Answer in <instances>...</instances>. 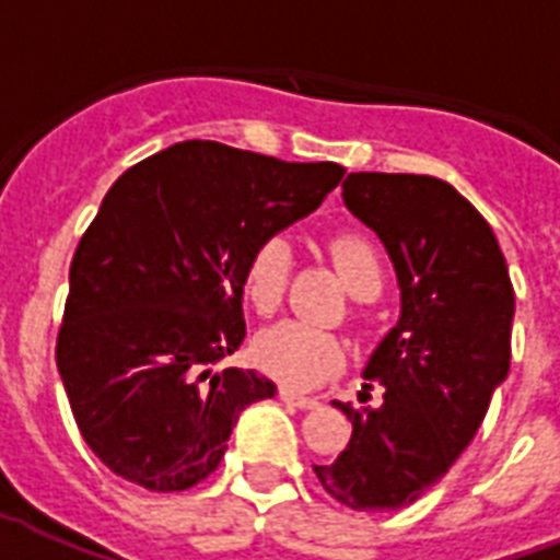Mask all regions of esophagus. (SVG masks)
<instances>
[{
    "label": "esophagus",
    "instance_id": "obj_1",
    "mask_svg": "<svg viewBox=\"0 0 560 560\" xmlns=\"http://www.w3.org/2000/svg\"><path fill=\"white\" fill-rule=\"evenodd\" d=\"M280 400H283L285 406H294V409H318L320 406L318 397H303V394H294L289 392V388L280 392Z\"/></svg>",
    "mask_w": 560,
    "mask_h": 560
}]
</instances>
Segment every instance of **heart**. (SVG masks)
I'll use <instances>...</instances> for the list:
<instances>
[{"mask_svg":"<svg viewBox=\"0 0 560 560\" xmlns=\"http://www.w3.org/2000/svg\"><path fill=\"white\" fill-rule=\"evenodd\" d=\"M332 259L348 289L368 277H383L376 250L362 236L332 240ZM289 268H292V242L285 240L283 233L259 242L245 266V294L254 303V310L268 315L280 306L285 283H289ZM254 357H257V365L268 376H275L277 383L303 392V388L327 383L345 362V350H341V341L327 329L310 327L301 320H280L259 336Z\"/></svg>","mask_w":560,"mask_h":560,"instance_id":"obj_1","label":"heart"}]
</instances>
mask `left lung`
<instances>
[{"instance_id":"obj_1","label":"left lung","mask_w":560,"mask_h":560,"mask_svg":"<svg viewBox=\"0 0 560 560\" xmlns=\"http://www.w3.org/2000/svg\"><path fill=\"white\" fill-rule=\"evenodd\" d=\"M341 198L388 250L400 318L365 365L383 402H332L353 435L315 476L348 509L397 511L441 482L482 427L509 376L514 289L491 224L446 180L353 172Z\"/></svg>"}]
</instances>
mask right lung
I'll use <instances>...</instances> for the list:
<instances>
[{
  "label": "right lung",
  "instance_id": "add662e5",
  "mask_svg": "<svg viewBox=\"0 0 560 560\" xmlns=\"http://www.w3.org/2000/svg\"><path fill=\"white\" fill-rule=\"evenodd\" d=\"M345 168L177 142L116 180L69 266L58 371L86 446L149 491L219 467L236 420L275 397L221 368L245 339V266L259 242L318 210Z\"/></svg>",
  "mask_w": 560,
  "mask_h": 560
}]
</instances>
